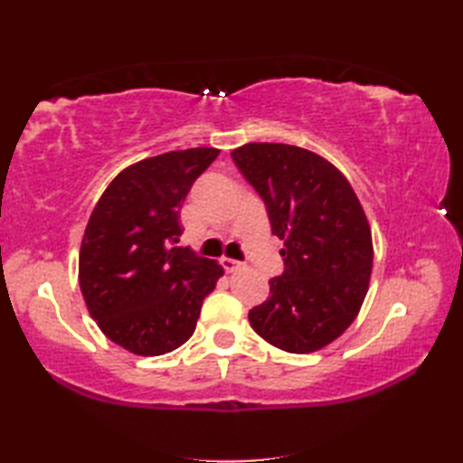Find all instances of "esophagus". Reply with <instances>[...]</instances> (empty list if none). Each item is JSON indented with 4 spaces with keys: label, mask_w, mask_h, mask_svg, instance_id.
<instances>
[{
    "label": "esophagus",
    "mask_w": 463,
    "mask_h": 463,
    "mask_svg": "<svg viewBox=\"0 0 463 463\" xmlns=\"http://www.w3.org/2000/svg\"><path fill=\"white\" fill-rule=\"evenodd\" d=\"M221 264H222L226 272H237L239 269H242V264L239 260H232V259H226V257L221 259Z\"/></svg>",
    "instance_id": "1"
}]
</instances>
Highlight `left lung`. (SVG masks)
Returning a JSON list of instances; mask_svg holds the SVG:
<instances>
[{"label":"left lung","instance_id":"1","mask_svg":"<svg viewBox=\"0 0 463 463\" xmlns=\"http://www.w3.org/2000/svg\"><path fill=\"white\" fill-rule=\"evenodd\" d=\"M231 156L284 241V270L249 312L250 326L280 350H320L350 326L368 292L372 234L358 196L336 166L300 146L249 143Z\"/></svg>","mask_w":463,"mask_h":463}]
</instances>
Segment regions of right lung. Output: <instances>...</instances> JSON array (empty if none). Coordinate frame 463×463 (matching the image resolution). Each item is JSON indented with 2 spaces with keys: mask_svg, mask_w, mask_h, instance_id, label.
<instances>
[{
  "mask_svg": "<svg viewBox=\"0 0 463 463\" xmlns=\"http://www.w3.org/2000/svg\"><path fill=\"white\" fill-rule=\"evenodd\" d=\"M219 149L171 151L127 166L101 194L80 252V287L109 340L161 356L193 336L224 270L181 247V206Z\"/></svg>",
  "mask_w": 463,
  "mask_h": 463,
  "instance_id": "obj_1",
  "label": "right lung"
}]
</instances>
